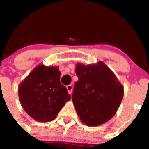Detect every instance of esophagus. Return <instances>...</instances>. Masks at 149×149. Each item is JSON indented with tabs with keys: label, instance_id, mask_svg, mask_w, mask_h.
<instances>
[{
	"label": "esophagus",
	"instance_id": "obj_1",
	"mask_svg": "<svg viewBox=\"0 0 149 149\" xmlns=\"http://www.w3.org/2000/svg\"><path fill=\"white\" fill-rule=\"evenodd\" d=\"M66 88H67V90L68 92H69V93L70 95H71L72 94V90H73V85H69L66 86Z\"/></svg>",
	"mask_w": 149,
	"mask_h": 149
}]
</instances>
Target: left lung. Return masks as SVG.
I'll return each instance as SVG.
<instances>
[{
  "label": "left lung",
  "instance_id": "8db88e82",
  "mask_svg": "<svg viewBox=\"0 0 149 149\" xmlns=\"http://www.w3.org/2000/svg\"><path fill=\"white\" fill-rule=\"evenodd\" d=\"M72 100L80 120L98 126L116 114L123 97V87L102 61L97 64H78Z\"/></svg>",
  "mask_w": 149,
  "mask_h": 149
}]
</instances>
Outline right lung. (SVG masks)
Segmentation results:
<instances>
[{
    "instance_id": "add662e5",
    "label": "right lung",
    "mask_w": 149,
    "mask_h": 149,
    "mask_svg": "<svg viewBox=\"0 0 149 149\" xmlns=\"http://www.w3.org/2000/svg\"><path fill=\"white\" fill-rule=\"evenodd\" d=\"M57 66H36L19 86L18 95L28 115L39 122L52 121L71 96L60 83Z\"/></svg>"
}]
</instances>
